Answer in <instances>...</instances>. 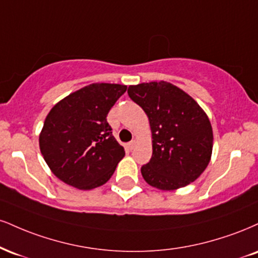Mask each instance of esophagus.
Segmentation results:
<instances>
[{
	"instance_id": "34e87169",
	"label": "esophagus",
	"mask_w": 258,
	"mask_h": 258,
	"mask_svg": "<svg viewBox=\"0 0 258 258\" xmlns=\"http://www.w3.org/2000/svg\"><path fill=\"white\" fill-rule=\"evenodd\" d=\"M136 141H132V142H130L128 144H127V147H128V149L130 150H133V149H135V147H136Z\"/></svg>"
}]
</instances>
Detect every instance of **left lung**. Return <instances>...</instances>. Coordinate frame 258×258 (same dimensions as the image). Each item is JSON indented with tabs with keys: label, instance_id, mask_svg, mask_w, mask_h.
<instances>
[{
	"label": "left lung",
	"instance_id": "obj_1",
	"mask_svg": "<svg viewBox=\"0 0 258 258\" xmlns=\"http://www.w3.org/2000/svg\"><path fill=\"white\" fill-rule=\"evenodd\" d=\"M127 92L148 115L153 136V156L141 169L145 181L173 191L200 178L212 159L214 139L201 105L163 80L130 85Z\"/></svg>",
	"mask_w": 258,
	"mask_h": 258
}]
</instances>
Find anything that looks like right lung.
<instances>
[{
	"mask_svg": "<svg viewBox=\"0 0 258 258\" xmlns=\"http://www.w3.org/2000/svg\"><path fill=\"white\" fill-rule=\"evenodd\" d=\"M120 84L95 83L57 102L39 133V149L49 168L79 190L102 186L125 156L107 122L115 102L126 92Z\"/></svg>",
	"mask_w": 258,
	"mask_h": 258,
	"instance_id": "1",
	"label": "right lung"
}]
</instances>
